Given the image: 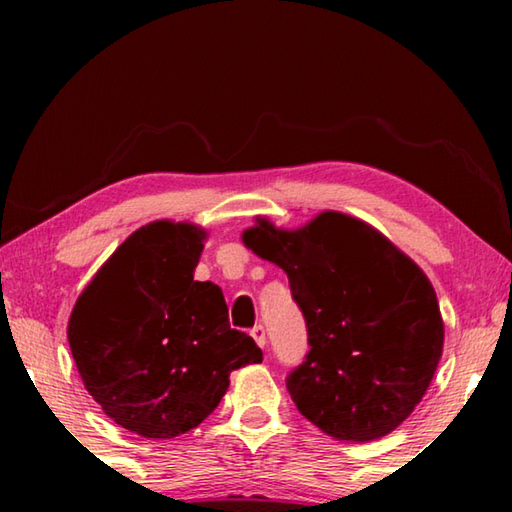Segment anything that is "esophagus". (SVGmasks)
I'll return each instance as SVG.
<instances>
[{
  "label": "esophagus",
  "mask_w": 512,
  "mask_h": 512,
  "mask_svg": "<svg viewBox=\"0 0 512 512\" xmlns=\"http://www.w3.org/2000/svg\"><path fill=\"white\" fill-rule=\"evenodd\" d=\"M250 336H253L259 348H264V345H266V329H264V325H255L253 329H250Z\"/></svg>",
  "instance_id": "esophagus-1"
}]
</instances>
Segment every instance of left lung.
<instances>
[{
  "label": "left lung",
  "mask_w": 512,
  "mask_h": 512,
  "mask_svg": "<svg viewBox=\"0 0 512 512\" xmlns=\"http://www.w3.org/2000/svg\"><path fill=\"white\" fill-rule=\"evenodd\" d=\"M241 239L287 273L305 316L309 352L287 377L298 411L352 443L400 427L427 393L445 341L436 291L420 266L341 212L298 230L257 219Z\"/></svg>",
  "instance_id": "left-lung-1"
}]
</instances>
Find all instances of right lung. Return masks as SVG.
I'll return each instance as SVG.
<instances>
[{"label": "right lung", "mask_w": 512, "mask_h": 512, "mask_svg": "<svg viewBox=\"0 0 512 512\" xmlns=\"http://www.w3.org/2000/svg\"><path fill=\"white\" fill-rule=\"evenodd\" d=\"M205 230L153 221L135 230L76 300L67 339L88 393L119 427L176 438L201 424L230 372L262 361L232 329L223 291L196 282Z\"/></svg>", "instance_id": "right-lung-1"}]
</instances>
